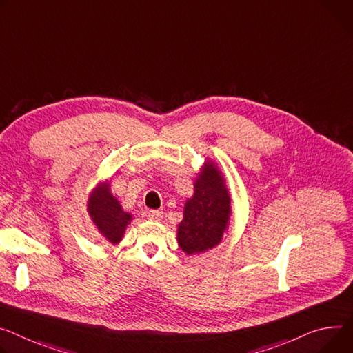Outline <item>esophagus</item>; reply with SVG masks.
<instances>
[{
	"label": "esophagus",
	"mask_w": 353,
	"mask_h": 353,
	"mask_svg": "<svg viewBox=\"0 0 353 353\" xmlns=\"http://www.w3.org/2000/svg\"><path fill=\"white\" fill-rule=\"evenodd\" d=\"M148 218H149L150 221H160V219L163 218V212L159 211V210H150V211L148 212Z\"/></svg>",
	"instance_id": "34e87169"
}]
</instances>
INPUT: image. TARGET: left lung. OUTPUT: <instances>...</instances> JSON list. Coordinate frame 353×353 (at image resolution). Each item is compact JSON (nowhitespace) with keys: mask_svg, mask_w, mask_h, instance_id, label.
<instances>
[{"mask_svg":"<svg viewBox=\"0 0 353 353\" xmlns=\"http://www.w3.org/2000/svg\"><path fill=\"white\" fill-rule=\"evenodd\" d=\"M231 200L223 179L215 165L207 163L196 180L194 196L184 207V219L180 222L177 241L188 253L205 252L222 239L231 214Z\"/></svg>","mask_w":353,"mask_h":353,"instance_id":"obj_1","label":"left lung"}]
</instances>
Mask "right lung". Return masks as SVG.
Returning a JSON list of instances; mask_svg holds the SVG:
<instances>
[{
  "label": "right lung",
  "instance_id": "obj_1",
  "mask_svg": "<svg viewBox=\"0 0 353 353\" xmlns=\"http://www.w3.org/2000/svg\"><path fill=\"white\" fill-rule=\"evenodd\" d=\"M88 212L100 232L111 243H118L131 221V215L125 212L117 199L110 193V184H101L94 190L88 200Z\"/></svg>",
  "mask_w": 353,
  "mask_h": 353
}]
</instances>
